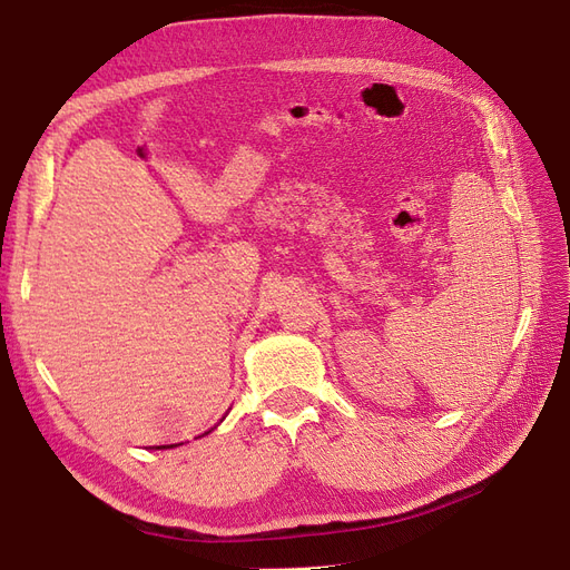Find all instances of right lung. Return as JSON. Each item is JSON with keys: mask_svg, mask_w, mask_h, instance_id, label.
I'll list each match as a JSON object with an SVG mask.
<instances>
[{"mask_svg": "<svg viewBox=\"0 0 570 570\" xmlns=\"http://www.w3.org/2000/svg\"><path fill=\"white\" fill-rule=\"evenodd\" d=\"M170 446H176V444H170ZM157 450H166V444H164V446H157Z\"/></svg>", "mask_w": 570, "mask_h": 570, "instance_id": "add662e5", "label": "right lung"}]
</instances>
